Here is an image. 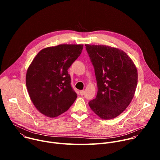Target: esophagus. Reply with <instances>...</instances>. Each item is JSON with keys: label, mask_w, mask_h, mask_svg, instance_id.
<instances>
[{"label": "esophagus", "mask_w": 160, "mask_h": 160, "mask_svg": "<svg viewBox=\"0 0 160 160\" xmlns=\"http://www.w3.org/2000/svg\"><path fill=\"white\" fill-rule=\"evenodd\" d=\"M84 93H85V91H84L83 90H80V95H81V96H83V95L84 94Z\"/></svg>", "instance_id": "obj_1"}]
</instances>
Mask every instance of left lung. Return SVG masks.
Listing matches in <instances>:
<instances>
[{"label": "left lung", "instance_id": "8db88e82", "mask_svg": "<svg viewBox=\"0 0 160 160\" xmlns=\"http://www.w3.org/2000/svg\"><path fill=\"white\" fill-rule=\"evenodd\" d=\"M85 45L98 84L96 98L88 105L101 118H115L126 109L134 96L138 70L121 49L104 45Z\"/></svg>", "mask_w": 160, "mask_h": 160}]
</instances>
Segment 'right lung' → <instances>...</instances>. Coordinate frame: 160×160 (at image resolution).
Returning <instances> with one entry per match:
<instances>
[{
  "mask_svg": "<svg viewBox=\"0 0 160 160\" xmlns=\"http://www.w3.org/2000/svg\"><path fill=\"white\" fill-rule=\"evenodd\" d=\"M83 44H60L41 50L29 66L26 85L37 110L54 118L66 111L77 94L71 85L68 70L79 57Z\"/></svg>",
  "mask_w": 160,
  "mask_h": 160,
  "instance_id": "1",
  "label": "right lung"
}]
</instances>
